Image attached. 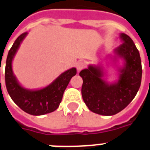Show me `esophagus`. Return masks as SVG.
I'll return each mask as SVG.
<instances>
[{"label": "esophagus", "mask_w": 150, "mask_h": 150, "mask_svg": "<svg viewBox=\"0 0 150 150\" xmlns=\"http://www.w3.org/2000/svg\"><path fill=\"white\" fill-rule=\"evenodd\" d=\"M86 67V63L83 62V61H79V62L77 63V64H76V68H77V70L79 71L82 69H83L84 67Z\"/></svg>", "instance_id": "obj_1"}]
</instances>
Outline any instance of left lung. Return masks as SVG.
<instances>
[{"label": "left lung", "instance_id": "1", "mask_svg": "<svg viewBox=\"0 0 150 150\" xmlns=\"http://www.w3.org/2000/svg\"><path fill=\"white\" fill-rule=\"evenodd\" d=\"M120 38L123 44L115 51L126 64L120 70L118 83L107 84L101 79L100 68L91 65L79 73L83 80V100L90 111L99 115L112 116L120 112L131 102L141 86L142 68L139 50L128 35L121 34Z\"/></svg>", "mask_w": 150, "mask_h": 150}]
</instances>
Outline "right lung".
Wrapping results in <instances>:
<instances>
[{"instance_id":"right-lung-1","label":"right lung","mask_w":150,"mask_h":150,"mask_svg":"<svg viewBox=\"0 0 150 150\" xmlns=\"http://www.w3.org/2000/svg\"><path fill=\"white\" fill-rule=\"evenodd\" d=\"M27 32L20 34L10 49L5 65V85L12 100L22 110L34 116H41L57 109L71 79L76 75V68L66 71L47 87L38 90H27L19 85L13 75L11 62ZM1 81V80H0Z\"/></svg>"}]
</instances>
